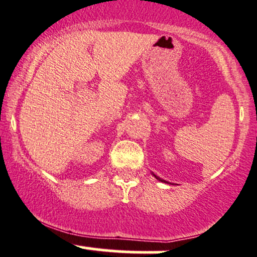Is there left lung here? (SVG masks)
Here are the masks:
<instances>
[{"mask_svg": "<svg viewBox=\"0 0 257 257\" xmlns=\"http://www.w3.org/2000/svg\"><path fill=\"white\" fill-rule=\"evenodd\" d=\"M154 176H156V175H154ZM156 178H157V179H158V180H161V181H164V180H162V179H161V178H158V176H156Z\"/></svg>", "mask_w": 257, "mask_h": 257, "instance_id": "left-lung-1", "label": "left lung"}]
</instances>
